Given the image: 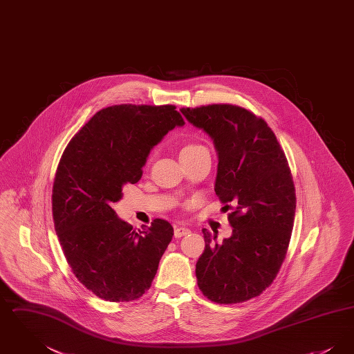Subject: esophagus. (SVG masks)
<instances>
[{
    "instance_id": "1",
    "label": "esophagus",
    "mask_w": 354,
    "mask_h": 354,
    "mask_svg": "<svg viewBox=\"0 0 354 354\" xmlns=\"http://www.w3.org/2000/svg\"><path fill=\"white\" fill-rule=\"evenodd\" d=\"M191 234V231L188 230V228H185V227H175V230H174V236L175 237H182V236H187Z\"/></svg>"
}]
</instances>
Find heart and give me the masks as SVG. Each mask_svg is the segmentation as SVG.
<instances>
[{
	"label": "heart",
	"instance_id": "heart-1",
	"mask_svg": "<svg viewBox=\"0 0 354 354\" xmlns=\"http://www.w3.org/2000/svg\"><path fill=\"white\" fill-rule=\"evenodd\" d=\"M202 152H208L205 147H203L201 145H187L182 151H180V156H192V155H198Z\"/></svg>",
	"mask_w": 354,
	"mask_h": 354
}]
</instances>
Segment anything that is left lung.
<instances>
[{"instance_id": "8db88e82", "label": "left lung", "mask_w": 354, "mask_h": 354, "mask_svg": "<svg viewBox=\"0 0 354 354\" xmlns=\"http://www.w3.org/2000/svg\"><path fill=\"white\" fill-rule=\"evenodd\" d=\"M180 111L214 140L215 192L225 207H235L231 237L219 244L218 235L203 230L198 286L214 303L247 301L274 280L293 230L296 194L286 153L268 124L245 109L209 104Z\"/></svg>"}]
</instances>
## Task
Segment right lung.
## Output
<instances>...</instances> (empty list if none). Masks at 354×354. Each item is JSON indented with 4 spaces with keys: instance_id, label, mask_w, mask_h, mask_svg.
Segmentation results:
<instances>
[{
    "instance_id": "right-lung-1",
    "label": "right lung",
    "mask_w": 354,
    "mask_h": 354,
    "mask_svg": "<svg viewBox=\"0 0 354 354\" xmlns=\"http://www.w3.org/2000/svg\"><path fill=\"white\" fill-rule=\"evenodd\" d=\"M175 106L102 109L73 136L53 185V219L75 277L107 301L139 299L174 235L169 221L135 231L113 208L142 178L149 153L185 120Z\"/></svg>"
}]
</instances>
